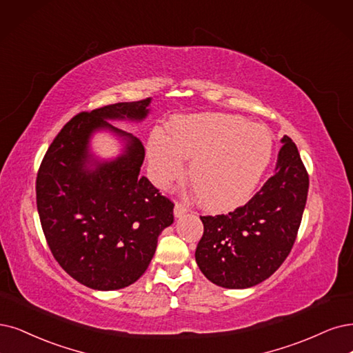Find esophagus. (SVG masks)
<instances>
[{"instance_id": "esophagus-1", "label": "esophagus", "mask_w": 353, "mask_h": 353, "mask_svg": "<svg viewBox=\"0 0 353 353\" xmlns=\"http://www.w3.org/2000/svg\"><path fill=\"white\" fill-rule=\"evenodd\" d=\"M188 212H189V206L188 205L181 203V202H176V205H174V216L176 218L183 216Z\"/></svg>"}]
</instances>
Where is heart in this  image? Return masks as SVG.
<instances>
[{"instance_id": "1", "label": "heart", "mask_w": 353, "mask_h": 353, "mask_svg": "<svg viewBox=\"0 0 353 353\" xmlns=\"http://www.w3.org/2000/svg\"><path fill=\"white\" fill-rule=\"evenodd\" d=\"M269 130L227 113L177 117L168 135L155 134L148 143L152 179L160 188L183 177L185 157L192 159L190 185L202 206L227 211L244 203L272 155Z\"/></svg>"}]
</instances>
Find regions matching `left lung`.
<instances>
[{
    "instance_id": "left-lung-1",
    "label": "left lung",
    "mask_w": 353,
    "mask_h": 353,
    "mask_svg": "<svg viewBox=\"0 0 353 353\" xmlns=\"http://www.w3.org/2000/svg\"><path fill=\"white\" fill-rule=\"evenodd\" d=\"M310 179L290 137L282 138L275 173L254 196L228 214L201 216L194 257L203 275L230 290L268 279L288 257L301 225Z\"/></svg>"
}]
</instances>
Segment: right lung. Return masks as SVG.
Segmentation results:
<instances>
[{
  "label": "right lung",
  "instance_id": "add662e5",
  "mask_svg": "<svg viewBox=\"0 0 353 353\" xmlns=\"http://www.w3.org/2000/svg\"><path fill=\"white\" fill-rule=\"evenodd\" d=\"M151 99L80 112L49 145L36 177V203L46 243L59 266L91 290L129 286L147 270L174 203L139 176L145 150L106 119L141 121ZM106 127L128 141L113 162L88 169V139Z\"/></svg>",
  "mask_w": 353,
  "mask_h": 353
}]
</instances>
